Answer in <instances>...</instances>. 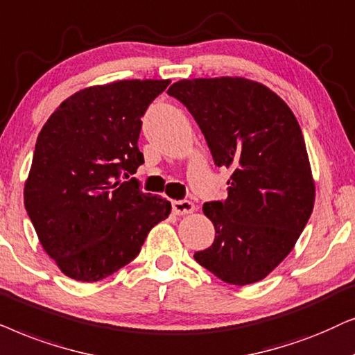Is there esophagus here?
<instances>
[{"mask_svg": "<svg viewBox=\"0 0 355 355\" xmlns=\"http://www.w3.org/2000/svg\"><path fill=\"white\" fill-rule=\"evenodd\" d=\"M172 209L177 216H185V214H191V212L195 211L196 207L191 201L183 200V201H173L172 202Z\"/></svg>", "mask_w": 355, "mask_h": 355, "instance_id": "esophagus-1", "label": "esophagus"}]
</instances>
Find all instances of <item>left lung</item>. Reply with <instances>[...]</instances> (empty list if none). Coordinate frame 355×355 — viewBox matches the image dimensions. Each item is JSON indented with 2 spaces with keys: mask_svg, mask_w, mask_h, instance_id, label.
<instances>
[{
  "mask_svg": "<svg viewBox=\"0 0 355 355\" xmlns=\"http://www.w3.org/2000/svg\"><path fill=\"white\" fill-rule=\"evenodd\" d=\"M195 118L217 167L232 168L224 201L205 202L216 239L195 259L227 284L264 279L310 219L315 182L287 103L245 78L182 79L167 91Z\"/></svg>",
  "mask_w": 355,
  "mask_h": 355,
  "instance_id": "1",
  "label": "left lung"
}]
</instances>
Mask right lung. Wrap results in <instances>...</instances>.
Listing matches in <instances>:
<instances>
[{
    "instance_id": "1",
    "label": "right lung",
    "mask_w": 355,
    "mask_h": 355,
    "mask_svg": "<svg viewBox=\"0 0 355 355\" xmlns=\"http://www.w3.org/2000/svg\"><path fill=\"white\" fill-rule=\"evenodd\" d=\"M168 79H126L66 98L37 138L24 205L42 247L71 279L96 282L138 257L170 201L143 193L136 173L141 116Z\"/></svg>"
}]
</instances>
